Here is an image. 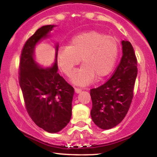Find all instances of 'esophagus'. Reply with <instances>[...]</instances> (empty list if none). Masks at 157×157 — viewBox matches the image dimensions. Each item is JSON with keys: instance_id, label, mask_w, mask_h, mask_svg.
Returning <instances> with one entry per match:
<instances>
[{"instance_id": "34e87169", "label": "esophagus", "mask_w": 157, "mask_h": 157, "mask_svg": "<svg viewBox=\"0 0 157 157\" xmlns=\"http://www.w3.org/2000/svg\"><path fill=\"white\" fill-rule=\"evenodd\" d=\"M75 93L79 94L82 92V89H79V88H75Z\"/></svg>"}]
</instances>
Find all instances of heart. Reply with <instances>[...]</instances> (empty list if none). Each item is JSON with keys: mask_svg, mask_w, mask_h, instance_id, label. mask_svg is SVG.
Masks as SVG:
<instances>
[{"mask_svg": "<svg viewBox=\"0 0 157 157\" xmlns=\"http://www.w3.org/2000/svg\"><path fill=\"white\" fill-rule=\"evenodd\" d=\"M118 56V43L114 37L90 31L72 37L69 46L57 50V64L66 75L70 77L80 59L83 66L75 72L72 81L85 86L107 76L113 69Z\"/></svg>", "mask_w": 157, "mask_h": 157, "instance_id": "b5f03b06", "label": "heart"}]
</instances>
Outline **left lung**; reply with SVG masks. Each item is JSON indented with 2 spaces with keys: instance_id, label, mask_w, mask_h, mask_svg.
Wrapping results in <instances>:
<instances>
[{
  "instance_id": "obj_1",
  "label": "left lung",
  "mask_w": 157,
  "mask_h": 157,
  "mask_svg": "<svg viewBox=\"0 0 157 157\" xmlns=\"http://www.w3.org/2000/svg\"><path fill=\"white\" fill-rule=\"evenodd\" d=\"M122 57L109 80L90 90L94 123L101 129H112L125 117L129 109L137 75V61L132 44L122 41Z\"/></svg>"
}]
</instances>
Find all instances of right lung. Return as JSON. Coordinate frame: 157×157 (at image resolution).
Here are the masks:
<instances>
[{
	"instance_id": "add662e5",
	"label": "right lung",
	"mask_w": 157,
	"mask_h": 157,
	"mask_svg": "<svg viewBox=\"0 0 157 157\" xmlns=\"http://www.w3.org/2000/svg\"><path fill=\"white\" fill-rule=\"evenodd\" d=\"M56 26H42L26 41L19 69L20 86L28 113L35 124L49 133L59 132L69 123L75 92L73 87L57 73V44L52 66L43 67L35 60L37 43L48 37Z\"/></svg>"
}]
</instances>
